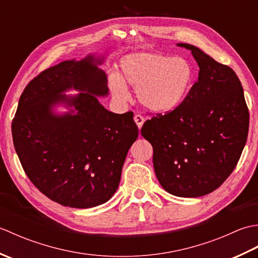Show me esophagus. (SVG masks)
<instances>
[{
	"mask_svg": "<svg viewBox=\"0 0 258 258\" xmlns=\"http://www.w3.org/2000/svg\"><path fill=\"white\" fill-rule=\"evenodd\" d=\"M134 120H135V123H136V125H138V127H139V130H141L142 128V126H143V123H144V117L142 116V115H140V114H135V116H134Z\"/></svg>",
	"mask_w": 258,
	"mask_h": 258,
	"instance_id": "obj_1",
	"label": "esophagus"
}]
</instances>
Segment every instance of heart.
I'll return each instance as SVG.
<instances>
[{
	"mask_svg": "<svg viewBox=\"0 0 258 258\" xmlns=\"http://www.w3.org/2000/svg\"><path fill=\"white\" fill-rule=\"evenodd\" d=\"M122 78L109 76V89L120 102L128 100L126 83L135 89L136 98L147 111L168 113L185 100L194 80V69L183 56L156 52H136L120 61Z\"/></svg>",
	"mask_w": 258,
	"mask_h": 258,
	"instance_id": "obj_1",
	"label": "heart"
}]
</instances>
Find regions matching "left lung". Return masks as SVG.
<instances>
[{
    "label": "left lung",
    "mask_w": 258,
    "mask_h": 258,
    "mask_svg": "<svg viewBox=\"0 0 258 258\" xmlns=\"http://www.w3.org/2000/svg\"><path fill=\"white\" fill-rule=\"evenodd\" d=\"M199 64V80L178 107L146 120L158 182L169 194L200 197L220 187L247 141L249 114L236 73L194 45L178 43Z\"/></svg>",
    "instance_id": "left-lung-1"
}]
</instances>
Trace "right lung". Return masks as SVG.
I'll return each mask as SVG.
<instances>
[{
	"label": "right lung",
	"instance_id": "right-lung-1",
	"mask_svg": "<svg viewBox=\"0 0 258 258\" xmlns=\"http://www.w3.org/2000/svg\"><path fill=\"white\" fill-rule=\"evenodd\" d=\"M104 55L68 59L33 79L12 123L14 149L31 182L63 206L90 208L116 191L139 136L133 113L107 111ZM70 90L78 95H66ZM57 107L67 108L58 112Z\"/></svg>",
	"mask_w": 258,
	"mask_h": 258
}]
</instances>
